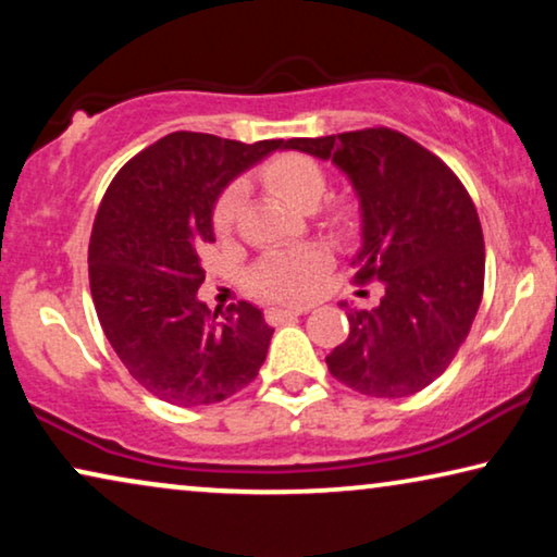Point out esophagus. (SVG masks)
<instances>
[{"instance_id":"esophagus-1","label":"esophagus","mask_w":557,"mask_h":557,"mask_svg":"<svg viewBox=\"0 0 557 557\" xmlns=\"http://www.w3.org/2000/svg\"><path fill=\"white\" fill-rule=\"evenodd\" d=\"M309 307H271L265 311V319H269L271 324H278V322H286V319H294L299 314H307Z\"/></svg>"}]
</instances>
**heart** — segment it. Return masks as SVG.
Segmentation results:
<instances>
[{"label": "heart", "instance_id": "1", "mask_svg": "<svg viewBox=\"0 0 557 557\" xmlns=\"http://www.w3.org/2000/svg\"><path fill=\"white\" fill-rule=\"evenodd\" d=\"M258 177L273 195L286 200L296 210H314L322 197L330 189L326 172L319 166L314 159L307 154H278L271 162H265L258 172ZM243 205V185L233 182L225 187L215 205V231L227 235L238 223ZM322 220L334 231H345L352 223V210L347 205H326L322 210ZM330 256L322 246H296L286 250H271L256 269L250 271V286L265 299L276 301H296L311 294L322 276Z\"/></svg>", "mask_w": 557, "mask_h": 557}]
</instances>
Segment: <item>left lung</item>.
<instances>
[{"instance_id":"1","label":"left lung","mask_w":557,"mask_h":557,"mask_svg":"<svg viewBox=\"0 0 557 557\" xmlns=\"http://www.w3.org/2000/svg\"><path fill=\"white\" fill-rule=\"evenodd\" d=\"M288 149L332 159L352 182L362 218L357 281H380L372 311L349 309V337L326 355L339 383L372 398L431 385L459 352L484 292V235L459 177L393 128H362Z\"/></svg>"}]
</instances>
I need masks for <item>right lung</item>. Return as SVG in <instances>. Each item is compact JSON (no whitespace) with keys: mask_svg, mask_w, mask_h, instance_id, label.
Wrapping results in <instances>:
<instances>
[{"mask_svg":"<svg viewBox=\"0 0 557 557\" xmlns=\"http://www.w3.org/2000/svg\"><path fill=\"white\" fill-rule=\"evenodd\" d=\"M286 147L174 132L128 159L106 189L90 233V294L113 352L159 400L210 406L261 370L273 330L253 304L223 314L197 299L200 250L215 243L220 193Z\"/></svg>","mask_w":557,"mask_h":557,"instance_id":"add662e5","label":"right lung"}]
</instances>
